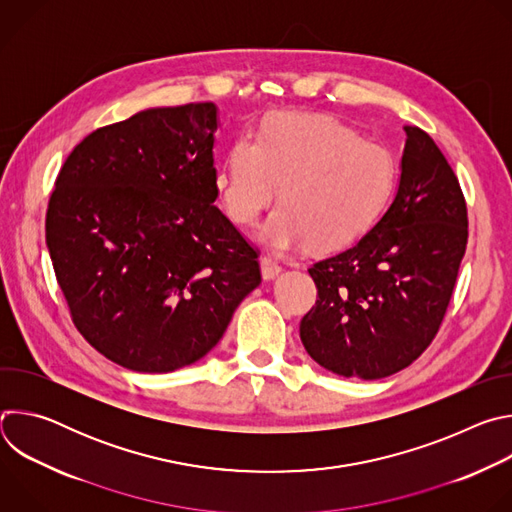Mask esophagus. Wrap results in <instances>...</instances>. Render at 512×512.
Here are the masks:
<instances>
[{
    "instance_id": "34e87169",
    "label": "esophagus",
    "mask_w": 512,
    "mask_h": 512,
    "mask_svg": "<svg viewBox=\"0 0 512 512\" xmlns=\"http://www.w3.org/2000/svg\"><path fill=\"white\" fill-rule=\"evenodd\" d=\"M259 263H261V275H263V279H273V277H277L279 271H281V265H279L273 257L263 255V257L259 259Z\"/></svg>"
}]
</instances>
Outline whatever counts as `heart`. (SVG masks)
Here are the masks:
<instances>
[{"instance_id":"obj_1","label":"heart","mask_w":512,"mask_h":512,"mask_svg":"<svg viewBox=\"0 0 512 512\" xmlns=\"http://www.w3.org/2000/svg\"><path fill=\"white\" fill-rule=\"evenodd\" d=\"M395 160L383 143L316 113H275L259 135H241L214 176L225 214L253 227L275 204L261 239L273 249L308 241L316 251L348 247L369 233L395 190Z\"/></svg>"}]
</instances>
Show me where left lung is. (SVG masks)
I'll return each instance as SVG.
<instances>
[{
    "label": "left lung",
    "instance_id": "8db88e82",
    "mask_svg": "<svg viewBox=\"0 0 512 512\" xmlns=\"http://www.w3.org/2000/svg\"><path fill=\"white\" fill-rule=\"evenodd\" d=\"M395 200L350 249L314 263L316 306L300 338L324 369L383 379L421 356L442 326L468 243L460 182L435 141L405 125Z\"/></svg>",
    "mask_w": 512,
    "mask_h": 512
}]
</instances>
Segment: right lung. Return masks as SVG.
Masks as SVG:
<instances>
[{
    "label": "right lung",
    "instance_id": "add662e5",
    "mask_svg": "<svg viewBox=\"0 0 512 512\" xmlns=\"http://www.w3.org/2000/svg\"><path fill=\"white\" fill-rule=\"evenodd\" d=\"M216 127L214 103L99 127L50 194L46 245L70 318L129 371L200 360L261 283L257 249L212 204Z\"/></svg>",
    "mask_w": 512,
    "mask_h": 512
}]
</instances>
